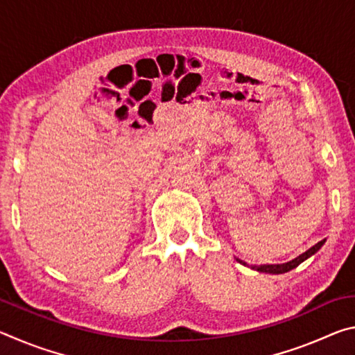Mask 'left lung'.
<instances>
[{"label":"left lung","instance_id":"1","mask_svg":"<svg viewBox=\"0 0 355 355\" xmlns=\"http://www.w3.org/2000/svg\"><path fill=\"white\" fill-rule=\"evenodd\" d=\"M324 243H326V239H322V241L316 243L315 245H311V248L309 250H305L304 254L297 255L296 258H293V260L286 261V263H277V264H248L243 260H239V258H236L238 263L244 264V266H249L250 269H254V271H258V272H264V274H285L288 271H291V269L297 268L300 263H304L305 260H309L310 257H313L318 250H320Z\"/></svg>","mask_w":355,"mask_h":355}]
</instances>
